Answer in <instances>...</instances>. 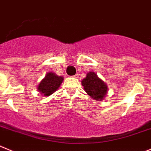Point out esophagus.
<instances>
[{
    "label": "esophagus",
    "mask_w": 151,
    "mask_h": 151,
    "mask_svg": "<svg viewBox=\"0 0 151 151\" xmlns=\"http://www.w3.org/2000/svg\"><path fill=\"white\" fill-rule=\"evenodd\" d=\"M73 77H75V78H77V77H79V74H76L75 75H74V76H73Z\"/></svg>",
    "instance_id": "1"
}]
</instances>
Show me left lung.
Wrapping results in <instances>:
<instances>
[{
  "label": "left lung",
  "instance_id": "left-lung-1",
  "mask_svg": "<svg viewBox=\"0 0 151 151\" xmlns=\"http://www.w3.org/2000/svg\"><path fill=\"white\" fill-rule=\"evenodd\" d=\"M82 85L86 93L96 101L102 100L107 94V86L94 72L88 73L82 81Z\"/></svg>",
  "mask_w": 151,
  "mask_h": 151
}]
</instances>
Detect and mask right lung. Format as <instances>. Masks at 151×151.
Returning a JSON list of instances; mask_svg holds the SVG:
<instances>
[{
	"mask_svg": "<svg viewBox=\"0 0 151 151\" xmlns=\"http://www.w3.org/2000/svg\"><path fill=\"white\" fill-rule=\"evenodd\" d=\"M63 81V77L55 75L54 73H48L39 84L37 89L43 96H49L59 89Z\"/></svg>",
	"mask_w": 151,
	"mask_h": 151,
	"instance_id": "1",
	"label": "right lung"
}]
</instances>
